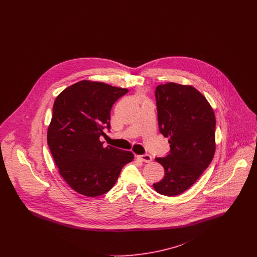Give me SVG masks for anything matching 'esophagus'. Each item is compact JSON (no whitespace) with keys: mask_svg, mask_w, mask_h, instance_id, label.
<instances>
[{"mask_svg":"<svg viewBox=\"0 0 257 257\" xmlns=\"http://www.w3.org/2000/svg\"><path fill=\"white\" fill-rule=\"evenodd\" d=\"M139 159L141 160V161H143V162H146V163H149V162H151V160H152V157L149 155V154H144V155H139V156H137Z\"/></svg>","mask_w":257,"mask_h":257,"instance_id":"34e87169","label":"esophagus"}]
</instances>
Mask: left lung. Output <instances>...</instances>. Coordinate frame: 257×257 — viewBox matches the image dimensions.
<instances>
[{
	"instance_id": "left-lung-1",
	"label": "left lung",
	"mask_w": 257,
	"mask_h": 257,
	"mask_svg": "<svg viewBox=\"0 0 257 257\" xmlns=\"http://www.w3.org/2000/svg\"><path fill=\"white\" fill-rule=\"evenodd\" d=\"M160 133L169 138L170 154L156 158L165 176L153 184L156 192L178 196L199 178L216 150L214 110L196 88L168 83L155 90Z\"/></svg>"
}]
</instances>
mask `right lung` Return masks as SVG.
Masks as SVG:
<instances>
[{
	"instance_id": "1",
	"label": "right lung",
	"mask_w": 257,
	"mask_h": 257,
	"mask_svg": "<svg viewBox=\"0 0 257 257\" xmlns=\"http://www.w3.org/2000/svg\"><path fill=\"white\" fill-rule=\"evenodd\" d=\"M128 92L101 82L80 81L57 96L47 143L64 181L86 196L106 194L134 154L103 147L100 136L110 130V109Z\"/></svg>"
}]
</instances>
